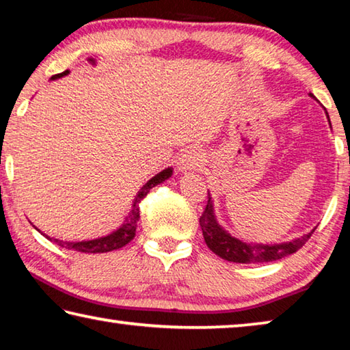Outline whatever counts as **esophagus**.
<instances>
[{
	"instance_id": "1",
	"label": "esophagus",
	"mask_w": 350,
	"mask_h": 350,
	"mask_svg": "<svg viewBox=\"0 0 350 350\" xmlns=\"http://www.w3.org/2000/svg\"><path fill=\"white\" fill-rule=\"evenodd\" d=\"M205 161V154L199 148H188L179 156V162L177 167L180 171H189V170H198L202 167Z\"/></svg>"
}]
</instances>
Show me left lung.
Here are the masks:
<instances>
[{
    "label": "left lung",
    "instance_id": "obj_1",
    "mask_svg": "<svg viewBox=\"0 0 350 350\" xmlns=\"http://www.w3.org/2000/svg\"><path fill=\"white\" fill-rule=\"evenodd\" d=\"M310 97L315 98L313 94ZM327 114V112H325ZM329 117V116H327ZM200 228L205 239V244L208 245L213 253H216L219 258L236 264H262L271 262L296 253L303 247L307 239L310 238L315 230L310 233L301 236L298 239L282 244H253V242H244L238 238H233L227 230L219 225L215 210H213V200L208 194V202H206L202 216L199 219Z\"/></svg>",
    "mask_w": 350,
    "mask_h": 350
}]
</instances>
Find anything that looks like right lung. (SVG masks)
I'll return each instance as SVG.
<instances>
[{"mask_svg": "<svg viewBox=\"0 0 350 350\" xmlns=\"http://www.w3.org/2000/svg\"><path fill=\"white\" fill-rule=\"evenodd\" d=\"M88 62L96 64V60L94 58H88ZM69 70H64L62 74H57V75H52L51 80H57V79H62V77L68 75ZM171 174H173V168H165L161 173L156 174L154 177H151L150 180H148L144 187H142L137 194H135V198L133 200V206H131V211H129V215L126 216L125 222L120 228H117L116 232H112L111 234H106L102 236V238H97V239H90V241H60V239H54V238H49V236H46L43 232H38L46 236L49 241H54L57 245H60L63 248H68V250H75V252H80V253H106V252H112V250H117V248H122L125 247L128 242H131L135 236V228H137V222L140 219V210H139V204L140 200L144 199L148 193H150V189L152 187L159 185V183L165 182L167 179H170Z\"/></svg>", "mask_w": 350, "mask_h": 350, "instance_id": "1", "label": "right lung"}]
</instances>
